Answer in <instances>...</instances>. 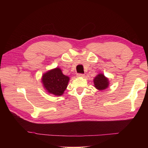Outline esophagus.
Returning a JSON list of instances; mask_svg holds the SVG:
<instances>
[{"label": "esophagus", "mask_w": 148, "mask_h": 148, "mask_svg": "<svg viewBox=\"0 0 148 148\" xmlns=\"http://www.w3.org/2000/svg\"><path fill=\"white\" fill-rule=\"evenodd\" d=\"M77 77H84L85 75L83 74H77Z\"/></svg>", "instance_id": "esophagus-1"}]
</instances>
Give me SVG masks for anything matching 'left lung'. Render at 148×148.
Listing matches in <instances>:
<instances>
[{"label":"left lung","instance_id":"left-lung-1","mask_svg":"<svg viewBox=\"0 0 148 148\" xmlns=\"http://www.w3.org/2000/svg\"><path fill=\"white\" fill-rule=\"evenodd\" d=\"M94 86L99 91H102L107 89L110 85L109 79L103 74H97L93 79Z\"/></svg>","mask_w":148,"mask_h":148}]
</instances>
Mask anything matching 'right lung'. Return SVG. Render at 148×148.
I'll list each match as a JSON object with an SVG mask.
<instances>
[{"label": "right lung", "mask_w": 148, "mask_h": 148, "mask_svg": "<svg viewBox=\"0 0 148 148\" xmlns=\"http://www.w3.org/2000/svg\"><path fill=\"white\" fill-rule=\"evenodd\" d=\"M41 80L47 92L59 97L63 95L66 89L70 77L65 76L61 69L56 67L42 74Z\"/></svg>", "instance_id": "right-lung-1"}]
</instances>
